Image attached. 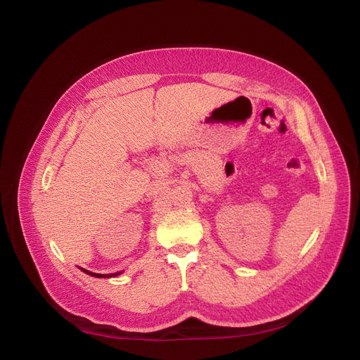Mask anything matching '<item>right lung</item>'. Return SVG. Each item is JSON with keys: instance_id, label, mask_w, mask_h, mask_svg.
Here are the masks:
<instances>
[{"instance_id": "1", "label": "right lung", "mask_w": 360, "mask_h": 360, "mask_svg": "<svg viewBox=\"0 0 360 360\" xmlns=\"http://www.w3.org/2000/svg\"><path fill=\"white\" fill-rule=\"evenodd\" d=\"M85 274H88V275H91V276H97V278H110V276H113V275H104V274H94V272H89V271H85V269H82ZM120 274V272H119ZM119 274H115V275H119Z\"/></svg>"}]
</instances>
